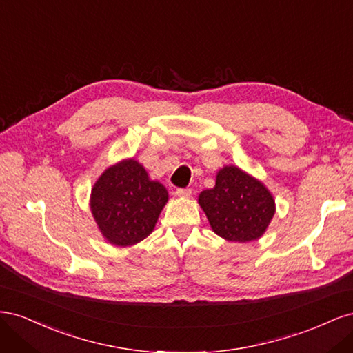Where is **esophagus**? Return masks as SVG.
I'll return each instance as SVG.
<instances>
[{"mask_svg":"<svg viewBox=\"0 0 353 353\" xmlns=\"http://www.w3.org/2000/svg\"><path fill=\"white\" fill-rule=\"evenodd\" d=\"M176 196L178 197H185V199H188L190 196H191V190L190 188H176Z\"/></svg>","mask_w":353,"mask_h":353,"instance_id":"1","label":"esophagus"}]
</instances>
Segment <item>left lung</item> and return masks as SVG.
<instances>
[{"mask_svg":"<svg viewBox=\"0 0 353 353\" xmlns=\"http://www.w3.org/2000/svg\"><path fill=\"white\" fill-rule=\"evenodd\" d=\"M212 230L230 241L248 243L259 239L274 216L271 193L258 179L236 166H225L216 184L199 197Z\"/></svg>","mask_w":353,"mask_h":353,"instance_id":"left-lung-1","label":"left lung"}]
</instances>
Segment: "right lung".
Instances as JSON below:
<instances>
[{
    "label": "right lung",
    "instance_id": "right-lung-1",
    "mask_svg": "<svg viewBox=\"0 0 353 353\" xmlns=\"http://www.w3.org/2000/svg\"><path fill=\"white\" fill-rule=\"evenodd\" d=\"M166 201V188L148 179L145 169L130 159L99 178L92 188L91 210L103 236L125 248L153 231Z\"/></svg>",
    "mask_w": 353,
    "mask_h": 353
}]
</instances>
